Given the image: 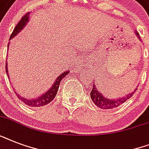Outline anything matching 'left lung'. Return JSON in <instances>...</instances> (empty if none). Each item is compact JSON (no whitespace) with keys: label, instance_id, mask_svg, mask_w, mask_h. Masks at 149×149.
<instances>
[{"label":"left lung","instance_id":"8db88e82","mask_svg":"<svg viewBox=\"0 0 149 149\" xmlns=\"http://www.w3.org/2000/svg\"><path fill=\"white\" fill-rule=\"evenodd\" d=\"M137 36H139V34L136 31ZM93 86V88H92V91L91 92V97L93 100V102L95 104V105L100 107L101 109H104V110H107V109H113L117 107L120 106L123 103H125V101H127V100L131 98L133 96V94L134 93L135 91L137 89L135 88L134 91L132 92L131 93H128L127 95L123 97L118 98V99H107L105 97L102 95L101 93H100L99 91H97V89L96 87L95 84H94V82H93V84H92Z\"/></svg>","mask_w":149,"mask_h":149}]
</instances>
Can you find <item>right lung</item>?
Returning <instances> with one entry per match:
<instances>
[{"mask_svg": "<svg viewBox=\"0 0 149 149\" xmlns=\"http://www.w3.org/2000/svg\"><path fill=\"white\" fill-rule=\"evenodd\" d=\"M29 14L27 13L26 15H24V16L22 17V19L20 20V22H18L17 25L15 26L14 31H13V32L11 33V35H10V40L12 38H14L18 32H20V31H21L22 29H23V28H24V25L26 24L27 22H29ZM6 72H7V75L8 76V67H7V65H6ZM69 72H69V70H67V71H65V72H64L63 73H62L59 77H57V79H56V80L55 81V83H54L51 88H50L46 93H44L43 95L38 97L36 98V99H27V98L22 97H21L20 95H18V93H17L16 92H15V93H16V95L17 96L18 99L21 100L22 101H23V103H24V104H27V105H29V106L42 107L44 106V105H46V104L50 103V102L55 98L56 93H57V91H58V87H59V84H60L61 80H62L66 75L69 74Z\"/></svg>", "mask_w": 149, "mask_h": 149, "instance_id": "add662e5", "label": "right lung"}]
</instances>
